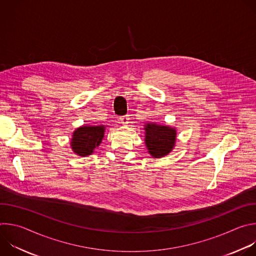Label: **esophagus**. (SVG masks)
Here are the masks:
<instances>
[{"label":"esophagus","mask_w":256,"mask_h":256,"mask_svg":"<svg viewBox=\"0 0 256 256\" xmlns=\"http://www.w3.org/2000/svg\"><path fill=\"white\" fill-rule=\"evenodd\" d=\"M128 120H130L128 116H124L120 118V120H118V122H120L122 124H128Z\"/></svg>","instance_id":"34e87169"}]
</instances>
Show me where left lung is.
I'll use <instances>...</instances> for the list:
<instances>
[{
	"label": "left lung",
	"instance_id": "1",
	"mask_svg": "<svg viewBox=\"0 0 256 256\" xmlns=\"http://www.w3.org/2000/svg\"><path fill=\"white\" fill-rule=\"evenodd\" d=\"M144 130L146 147L153 158L160 159L172 152L177 140L176 128L155 122H146Z\"/></svg>",
	"mask_w": 256,
	"mask_h": 256
}]
</instances>
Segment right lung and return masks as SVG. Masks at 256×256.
Masks as SVG:
<instances>
[{"label":"right lung","mask_w":256,"mask_h":256,"mask_svg":"<svg viewBox=\"0 0 256 256\" xmlns=\"http://www.w3.org/2000/svg\"><path fill=\"white\" fill-rule=\"evenodd\" d=\"M105 126H82L72 132L70 146L72 151L80 157L92 155L102 142Z\"/></svg>","instance_id":"right-lung-1"}]
</instances>
